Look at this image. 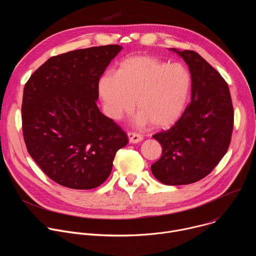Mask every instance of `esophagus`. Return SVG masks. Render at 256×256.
I'll list each match as a JSON object with an SVG mask.
<instances>
[{"label": "esophagus", "mask_w": 256, "mask_h": 256, "mask_svg": "<svg viewBox=\"0 0 256 256\" xmlns=\"http://www.w3.org/2000/svg\"><path fill=\"white\" fill-rule=\"evenodd\" d=\"M128 138H130V142H132V144H136V142H138L142 140V136L140 134L132 132H130L128 134Z\"/></svg>", "instance_id": "esophagus-1"}]
</instances>
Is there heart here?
<instances>
[{"mask_svg": "<svg viewBox=\"0 0 256 256\" xmlns=\"http://www.w3.org/2000/svg\"><path fill=\"white\" fill-rule=\"evenodd\" d=\"M192 87L188 70L178 62L168 64L152 56L124 58L116 74H105L98 92L108 118L120 120L134 108L136 122L156 128L175 124L184 114Z\"/></svg>", "mask_w": 256, "mask_h": 256, "instance_id": "heart-1", "label": "heart"}]
</instances>
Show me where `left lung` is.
Here are the masks:
<instances>
[{"instance_id":"obj_1","label":"left lung","mask_w":256,"mask_h":256,"mask_svg":"<svg viewBox=\"0 0 256 256\" xmlns=\"http://www.w3.org/2000/svg\"><path fill=\"white\" fill-rule=\"evenodd\" d=\"M170 50L190 68L192 101L172 128L153 136L162 146V155L151 170L166 186H184L206 177L227 153L234 112L220 72L194 50Z\"/></svg>"}]
</instances>
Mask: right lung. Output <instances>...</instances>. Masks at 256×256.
<instances>
[{"label": "right lung", "instance_id": "right-lung-1", "mask_svg": "<svg viewBox=\"0 0 256 256\" xmlns=\"http://www.w3.org/2000/svg\"><path fill=\"white\" fill-rule=\"evenodd\" d=\"M118 44L48 58L25 84L22 130L29 155L56 184L92 190L108 178L126 134L96 104L98 82Z\"/></svg>", "mask_w": 256, "mask_h": 256}]
</instances>
